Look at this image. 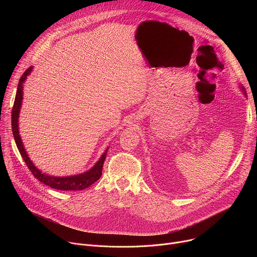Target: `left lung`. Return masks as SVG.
<instances>
[{
  "instance_id": "8db88e82",
  "label": "left lung",
  "mask_w": 257,
  "mask_h": 257,
  "mask_svg": "<svg viewBox=\"0 0 257 257\" xmlns=\"http://www.w3.org/2000/svg\"><path fill=\"white\" fill-rule=\"evenodd\" d=\"M240 88H241V90H242V91H243V92H244V94H245V95H246V91H245V88H244V87H243V86H242V85H241V86H240Z\"/></svg>"
}]
</instances>
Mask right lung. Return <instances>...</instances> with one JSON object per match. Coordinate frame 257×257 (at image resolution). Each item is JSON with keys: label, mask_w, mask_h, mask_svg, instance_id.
Segmentation results:
<instances>
[{"label": "right lung", "mask_w": 257, "mask_h": 257, "mask_svg": "<svg viewBox=\"0 0 257 257\" xmlns=\"http://www.w3.org/2000/svg\"><path fill=\"white\" fill-rule=\"evenodd\" d=\"M32 71V67H29L21 76L18 87H17V92L15 96V101L14 105L12 108V131L14 135V139L16 142V145L18 148V151L24 160L26 166L32 173V175L38 179L39 181L43 182L45 185L50 186L51 188L58 189V190H83L90 185H92L93 183H95L101 176L102 174V166L105 160L106 152L102 154L100 159L97 161V163L87 172L79 174V175H74V176H68V177H54V176H49L42 171H40L38 168H36L30 159L28 158V155L26 154L24 146L22 143V140L19 135V129H18V117L20 113V107L22 104V99H23V83L26 80L27 76L30 74V72Z\"/></svg>", "instance_id": "right-lung-1"}]
</instances>
